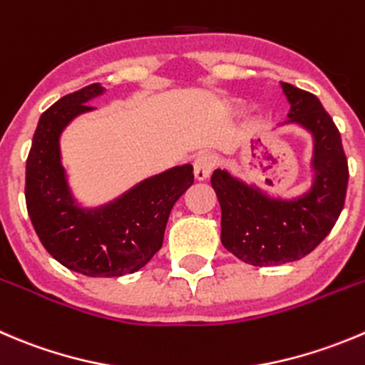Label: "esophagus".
Instances as JSON below:
<instances>
[{
	"mask_svg": "<svg viewBox=\"0 0 365 365\" xmlns=\"http://www.w3.org/2000/svg\"><path fill=\"white\" fill-rule=\"evenodd\" d=\"M215 165V157L212 153H201L197 155L196 160H194V178L203 182L210 176L212 169Z\"/></svg>",
	"mask_w": 365,
	"mask_h": 365,
	"instance_id": "esophagus-1",
	"label": "esophagus"
}]
</instances>
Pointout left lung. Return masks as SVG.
<instances>
[{
  "instance_id": "1",
  "label": "left lung",
  "mask_w": 365,
  "mask_h": 365,
  "mask_svg": "<svg viewBox=\"0 0 365 365\" xmlns=\"http://www.w3.org/2000/svg\"><path fill=\"white\" fill-rule=\"evenodd\" d=\"M291 105L285 125L312 137L310 187L282 197L246 183L228 169H215L212 187L221 205V242L251 265H280L309 255L334 228L348 189V160L341 133L314 94L282 81Z\"/></svg>"
}]
</instances>
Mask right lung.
Listing matches in <instances>:
<instances>
[{
  "mask_svg": "<svg viewBox=\"0 0 365 365\" xmlns=\"http://www.w3.org/2000/svg\"><path fill=\"white\" fill-rule=\"evenodd\" d=\"M105 87L87 85L60 98L38 119L26 160L28 215L48 253L85 277L132 274L162 247L171 208L192 185V165L183 164L144 178L98 207H81L67 180L60 135Z\"/></svg>",
  "mask_w": 365,
  "mask_h": 365,
  "instance_id": "obj_1",
  "label": "right lung"
}]
</instances>
